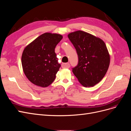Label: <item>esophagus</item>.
<instances>
[{
	"instance_id": "34e87169",
	"label": "esophagus",
	"mask_w": 131,
	"mask_h": 131,
	"mask_svg": "<svg viewBox=\"0 0 131 131\" xmlns=\"http://www.w3.org/2000/svg\"><path fill=\"white\" fill-rule=\"evenodd\" d=\"M62 67L63 68H69L70 67V64L69 63H62Z\"/></svg>"
}]
</instances>
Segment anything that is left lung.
Segmentation results:
<instances>
[{
	"mask_svg": "<svg viewBox=\"0 0 131 131\" xmlns=\"http://www.w3.org/2000/svg\"><path fill=\"white\" fill-rule=\"evenodd\" d=\"M68 37L78 55V64L72 70L75 76L83 86L96 85L104 78L110 64V54L105 42L82 30L70 33Z\"/></svg>",
	"mask_w": 131,
	"mask_h": 131,
	"instance_id": "8db88e82",
	"label": "left lung"
}]
</instances>
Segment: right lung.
<instances>
[{
    "instance_id": "right-lung-1",
    "label": "right lung",
    "mask_w": 131,
    "mask_h": 131,
    "mask_svg": "<svg viewBox=\"0 0 131 131\" xmlns=\"http://www.w3.org/2000/svg\"><path fill=\"white\" fill-rule=\"evenodd\" d=\"M62 38L61 34L45 33L23 50L21 58L23 72L33 84L46 88L54 80L61 67L54 49Z\"/></svg>"
}]
</instances>
